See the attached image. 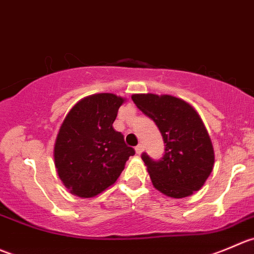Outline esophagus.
Segmentation results:
<instances>
[{
  "label": "esophagus",
  "mask_w": 254,
  "mask_h": 254,
  "mask_svg": "<svg viewBox=\"0 0 254 254\" xmlns=\"http://www.w3.org/2000/svg\"><path fill=\"white\" fill-rule=\"evenodd\" d=\"M134 149H135V153H137V154H140V153L143 152V145L142 144H138L137 147L134 148Z\"/></svg>",
  "instance_id": "obj_1"
}]
</instances>
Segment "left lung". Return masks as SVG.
Here are the masks:
<instances>
[{"mask_svg":"<svg viewBox=\"0 0 254 254\" xmlns=\"http://www.w3.org/2000/svg\"><path fill=\"white\" fill-rule=\"evenodd\" d=\"M132 100L155 122L165 143L160 159L142 154L155 189L175 199L201 189L212 172L215 155L209 133L194 107L170 95H133Z\"/></svg>","mask_w":254,"mask_h":254,"instance_id":"1","label":"left lung"}]
</instances>
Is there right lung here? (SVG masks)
Masks as SVG:
<instances>
[{
  "instance_id": "add662e5",
  "label": "right lung",
  "mask_w": 254,
  "mask_h": 254,
  "mask_svg": "<svg viewBox=\"0 0 254 254\" xmlns=\"http://www.w3.org/2000/svg\"><path fill=\"white\" fill-rule=\"evenodd\" d=\"M125 99L97 94L77 102L65 117L54 147L59 178L71 194L94 197L114 184L134 149L114 129Z\"/></svg>"
}]
</instances>
